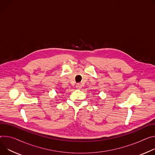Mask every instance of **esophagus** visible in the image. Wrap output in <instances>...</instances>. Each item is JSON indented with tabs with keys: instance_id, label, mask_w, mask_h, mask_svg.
I'll use <instances>...</instances> for the list:
<instances>
[{
	"instance_id": "esophagus-1",
	"label": "esophagus",
	"mask_w": 155,
	"mask_h": 155,
	"mask_svg": "<svg viewBox=\"0 0 155 155\" xmlns=\"http://www.w3.org/2000/svg\"><path fill=\"white\" fill-rule=\"evenodd\" d=\"M81 84H80V83H78V84H77V85H76V88H77V89H80V88H81Z\"/></svg>"
}]
</instances>
